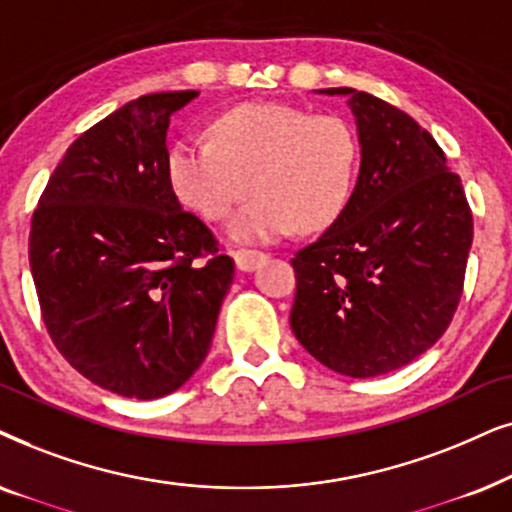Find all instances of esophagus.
<instances>
[{
	"instance_id": "esophagus-1",
	"label": "esophagus",
	"mask_w": 512,
	"mask_h": 512,
	"mask_svg": "<svg viewBox=\"0 0 512 512\" xmlns=\"http://www.w3.org/2000/svg\"><path fill=\"white\" fill-rule=\"evenodd\" d=\"M267 260V255L260 250H236L234 252V262L238 271H255L260 264Z\"/></svg>"
}]
</instances>
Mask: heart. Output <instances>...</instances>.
<instances>
[{
  "instance_id": "b5f03b06",
  "label": "heart",
  "mask_w": 512,
  "mask_h": 512,
  "mask_svg": "<svg viewBox=\"0 0 512 512\" xmlns=\"http://www.w3.org/2000/svg\"><path fill=\"white\" fill-rule=\"evenodd\" d=\"M215 142L177 140L166 170L182 206L203 220L231 217L227 234L241 243H271L297 227H330L349 203L358 142L335 114H309L278 102H245L220 114Z\"/></svg>"
}]
</instances>
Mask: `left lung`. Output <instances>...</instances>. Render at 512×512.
<instances>
[{
    "mask_svg": "<svg viewBox=\"0 0 512 512\" xmlns=\"http://www.w3.org/2000/svg\"><path fill=\"white\" fill-rule=\"evenodd\" d=\"M360 170L342 215L292 260L290 325L318 363L353 379L412 363L442 337L461 299L470 215L461 177L410 114L356 88Z\"/></svg>",
    "mask_w": 512,
    "mask_h": 512,
    "instance_id": "left-lung-1",
    "label": "left lung"
}]
</instances>
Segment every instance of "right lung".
<instances>
[{"mask_svg":"<svg viewBox=\"0 0 512 512\" xmlns=\"http://www.w3.org/2000/svg\"><path fill=\"white\" fill-rule=\"evenodd\" d=\"M196 95H142L88 128L32 217L30 269L53 344L124 398H161L199 370L234 281V260L168 182L170 117Z\"/></svg>","mask_w":512,"mask_h":512,"instance_id":"1","label":"right lung"}]
</instances>
